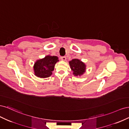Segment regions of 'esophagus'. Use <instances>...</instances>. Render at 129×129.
Returning <instances> with one entry per match:
<instances>
[{"label":"esophagus","mask_w":129,"mask_h":129,"mask_svg":"<svg viewBox=\"0 0 129 129\" xmlns=\"http://www.w3.org/2000/svg\"><path fill=\"white\" fill-rule=\"evenodd\" d=\"M61 59L62 61H65L66 60V57L64 56H61Z\"/></svg>","instance_id":"34e87169"}]
</instances>
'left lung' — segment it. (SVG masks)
<instances>
[{"instance_id":"1","label":"left lung","mask_w":129,"mask_h":129,"mask_svg":"<svg viewBox=\"0 0 129 129\" xmlns=\"http://www.w3.org/2000/svg\"><path fill=\"white\" fill-rule=\"evenodd\" d=\"M71 68L74 75H81L85 71V65L82 62L77 58L73 59L69 62Z\"/></svg>"}]
</instances>
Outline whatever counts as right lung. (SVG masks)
I'll use <instances>...</instances> for the list:
<instances>
[{"instance_id":"add662e5","label":"right lung","mask_w":129,"mask_h":129,"mask_svg":"<svg viewBox=\"0 0 129 129\" xmlns=\"http://www.w3.org/2000/svg\"><path fill=\"white\" fill-rule=\"evenodd\" d=\"M58 61L56 56H46L42 59L38 60L34 66L35 75L41 78L49 77L54 71L55 63Z\"/></svg>"}]
</instances>
